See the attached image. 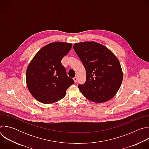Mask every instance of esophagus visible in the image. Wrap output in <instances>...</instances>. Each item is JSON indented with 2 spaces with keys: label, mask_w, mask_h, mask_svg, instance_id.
Segmentation results:
<instances>
[{
  "label": "esophagus",
  "mask_w": 149,
  "mask_h": 149,
  "mask_svg": "<svg viewBox=\"0 0 149 149\" xmlns=\"http://www.w3.org/2000/svg\"><path fill=\"white\" fill-rule=\"evenodd\" d=\"M73 79H74V82H77V77H75L74 78H73Z\"/></svg>",
  "instance_id": "obj_1"
}]
</instances>
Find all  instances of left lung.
Instances as JSON below:
<instances>
[{
	"label": "left lung",
	"mask_w": 149,
	"mask_h": 149,
	"mask_svg": "<svg viewBox=\"0 0 149 149\" xmlns=\"http://www.w3.org/2000/svg\"><path fill=\"white\" fill-rule=\"evenodd\" d=\"M73 47L87 74L86 82L78 85L79 91L94 102L111 99L118 92L123 78L117 58L107 47L96 42H79Z\"/></svg>",
	"instance_id": "left-lung-1"
}]
</instances>
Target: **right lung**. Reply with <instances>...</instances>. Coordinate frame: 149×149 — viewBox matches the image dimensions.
<instances>
[{
  "mask_svg": "<svg viewBox=\"0 0 149 149\" xmlns=\"http://www.w3.org/2000/svg\"><path fill=\"white\" fill-rule=\"evenodd\" d=\"M71 48V44L52 42L42 48L29 63L26 72V85L38 101L44 104L58 101L74 83L61 63Z\"/></svg>",
  "mask_w": 149,
  "mask_h": 149,
  "instance_id": "obj_1",
  "label": "right lung"
}]
</instances>
